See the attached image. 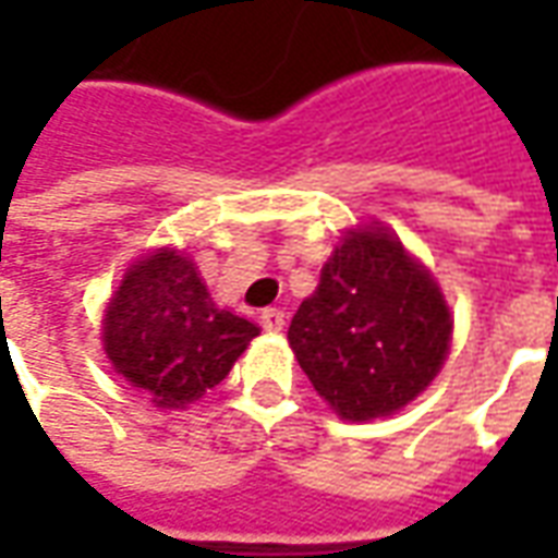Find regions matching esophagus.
Instances as JSON below:
<instances>
[{
  "instance_id": "esophagus-1",
  "label": "esophagus",
  "mask_w": 558,
  "mask_h": 558,
  "mask_svg": "<svg viewBox=\"0 0 558 558\" xmlns=\"http://www.w3.org/2000/svg\"><path fill=\"white\" fill-rule=\"evenodd\" d=\"M283 323H287V319H283V311H280V307H266V311L259 314V326L266 328V331H280Z\"/></svg>"
}]
</instances>
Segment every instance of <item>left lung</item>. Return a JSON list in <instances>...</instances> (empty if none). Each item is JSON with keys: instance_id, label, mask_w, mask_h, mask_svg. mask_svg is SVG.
<instances>
[{"instance_id": "left-lung-1", "label": "left lung", "mask_w": 558, "mask_h": 558, "mask_svg": "<svg viewBox=\"0 0 558 558\" xmlns=\"http://www.w3.org/2000/svg\"><path fill=\"white\" fill-rule=\"evenodd\" d=\"M302 371L340 418L403 410L430 386L451 347L439 283L386 227L350 230L290 323Z\"/></svg>"}]
</instances>
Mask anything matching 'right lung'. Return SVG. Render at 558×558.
I'll use <instances>...</instances> for the list:
<instances>
[{"label":"right lung","mask_w":558,"mask_h":558,"mask_svg":"<svg viewBox=\"0 0 558 558\" xmlns=\"http://www.w3.org/2000/svg\"><path fill=\"white\" fill-rule=\"evenodd\" d=\"M259 335L211 302L194 259L158 247L134 266L104 311V352L160 410H184L227 379Z\"/></svg>","instance_id":"right-lung-1"}]
</instances>
